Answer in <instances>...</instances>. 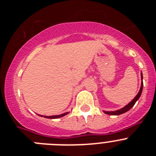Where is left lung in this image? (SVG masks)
I'll return each instance as SVG.
<instances>
[{
    "label": "left lung",
    "instance_id": "left-lung-1",
    "mask_svg": "<svg viewBox=\"0 0 156 156\" xmlns=\"http://www.w3.org/2000/svg\"><path fill=\"white\" fill-rule=\"evenodd\" d=\"M140 76H141V80H142V83H141V86H140V90H139L138 94L136 95V97H135L134 98H133V100L131 101V102H129V104L127 105H126L124 108H121V109L117 110V111H115V112H104L105 113L108 114V115H121V114L124 113V112H126L129 111V110L130 109V108H131L133 105H134V104L136 103V101L138 100L139 98H140V94H141V93H142V89H143V76H142V73L140 74Z\"/></svg>",
    "mask_w": 156,
    "mask_h": 156
}]
</instances>
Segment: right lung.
Listing matches in <instances>:
<instances>
[{
    "instance_id": "1",
    "label": "right lung",
    "mask_w": 156,
    "mask_h": 156,
    "mask_svg": "<svg viewBox=\"0 0 156 156\" xmlns=\"http://www.w3.org/2000/svg\"><path fill=\"white\" fill-rule=\"evenodd\" d=\"M68 113H69V112H66V113H63V114H62V115H51V116H45L44 115V117H45V118H48V119H58V118H61V117L67 115ZM40 116H43V115H40Z\"/></svg>"
}]
</instances>
